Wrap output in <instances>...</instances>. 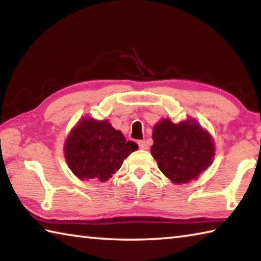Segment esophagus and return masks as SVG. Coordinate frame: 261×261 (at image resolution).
<instances>
[{
	"mask_svg": "<svg viewBox=\"0 0 261 261\" xmlns=\"http://www.w3.org/2000/svg\"><path fill=\"white\" fill-rule=\"evenodd\" d=\"M138 145H139L140 149H147V144H146V141H145V140H139Z\"/></svg>",
	"mask_w": 261,
	"mask_h": 261,
	"instance_id": "34e87169",
	"label": "esophagus"
}]
</instances>
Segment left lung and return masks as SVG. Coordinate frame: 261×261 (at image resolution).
<instances>
[{
  "label": "left lung",
  "instance_id": "left-lung-1",
  "mask_svg": "<svg viewBox=\"0 0 261 261\" xmlns=\"http://www.w3.org/2000/svg\"><path fill=\"white\" fill-rule=\"evenodd\" d=\"M151 153L158 167L174 184L197 179L213 163V137L194 118L173 123L163 118L153 127Z\"/></svg>",
  "mask_w": 261,
  "mask_h": 261
}]
</instances>
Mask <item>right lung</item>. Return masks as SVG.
<instances>
[{"label": "right lung", "mask_w": 261, "mask_h": 261, "mask_svg": "<svg viewBox=\"0 0 261 261\" xmlns=\"http://www.w3.org/2000/svg\"><path fill=\"white\" fill-rule=\"evenodd\" d=\"M138 148L108 120H79L67 137L64 158L70 170L82 180L106 182L120 169L124 159Z\"/></svg>", "instance_id": "obj_1"}]
</instances>
